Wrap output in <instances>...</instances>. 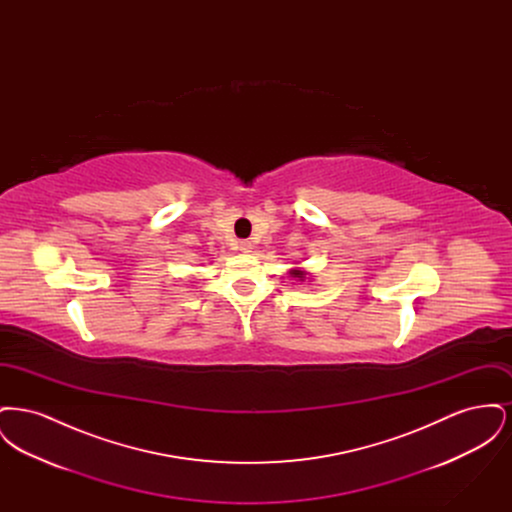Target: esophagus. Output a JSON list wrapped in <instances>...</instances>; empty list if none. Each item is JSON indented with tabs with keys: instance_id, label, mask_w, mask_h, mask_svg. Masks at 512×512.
<instances>
[{
	"instance_id": "esophagus-1",
	"label": "esophagus",
	"mask_w": 512,
	"mask_h": 512,
	"mask_svg": "<svg viewBox=\"0 0 512 512\" xmlns=\"http://www.w3.org/2000/svg\"><path fill=\"white\" fill-rule=\"evenodd\" d=\"M251 249H253V245H251L249 240H242V242H240V251H242V253H249Z\"/></svg>"
}]
</instances>
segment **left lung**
<instances>
[{"instance_id":"obj_1","label":"left lung","mask_w":512,"mask_h":512,"mask_svg":"<svg viewBox=\"0 0 512 512\" xmlns=\"http://www.w3.org/2000/svg\"><path fill=\"white\" fill-rule=\"evenodd\" d=\"M293 276H297V278H303V272L301 270H293Z\"/></svg>"}]
</instances>
